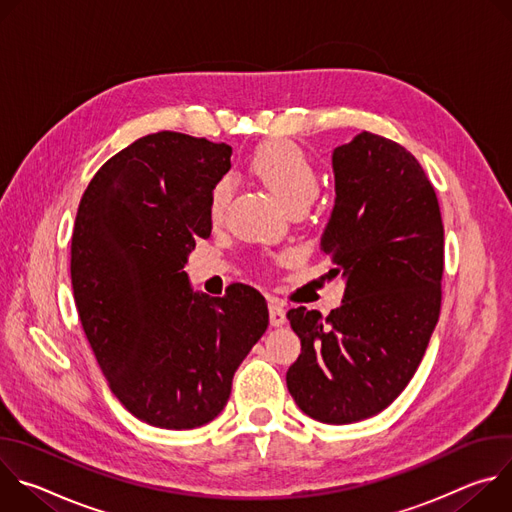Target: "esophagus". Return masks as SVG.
Here are the masks:
<instances>
[{
    "label": "esophagus",
    "mask_w": 512,
    "mask_h": 512,
    "mask_svg": "<svg viewBox=\"0 0 512 512\" xmlns=\"http://www.w3.org/2000/svg\"><path fill=\"white\" fill-rule=\"evenodd\" d=\"M285 320H287L285 310L277 302H271L269 304V322H271V326H283Z\"/></svg>",
    "instance_id": "34e87169"
}]
</instances>
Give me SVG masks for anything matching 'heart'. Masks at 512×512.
Returning a JSON list of instances; mask_svg holds the SVG:
<instances>
[{
	"label": "heart",
	"instance_id": "1",
	"mask_svg": "<svg viewBox=\"0 0 512 512\" xmlns=\"http://www.w3.org/2000/svg\"><path fill=\"white\" fill-rule=\"evenodd\" d=\"M251 172L263 180L289 208L298 204H310L320 188V174L312 156L302 145L289 139L267 141L251 154ZM231 196V184L227 178H218L206 198V214L210 221L223 216Z\"/></svg>",
	"mask_w": 512,
	"mask_h": 512
}]
</instances>
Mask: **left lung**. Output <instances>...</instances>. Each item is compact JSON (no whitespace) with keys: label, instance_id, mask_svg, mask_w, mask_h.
<instances>
[{"label":"left lung","instance_id":"left-lung-1","mask_svg":"<svg viewBox=\"0 0 512 512\" xmlns=\"http://www.w3.org/2000/svg\"><path fill=\"white\" fill-rule=\"evenodd\" d=\"M332 166L320 249L346 279L344 302L326 318L287 312L302 354L285 381L306 415L344 425L381 413L415 375L442 308L444 225L421 164L397 141L362 131Z\"/></svg>","mask_w":512,"mask_h":512}]
</instances>
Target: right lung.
<instances>
[{"label":"right lung","instance_id":"obj_1","mask_svg":"<svg viewBox=\"0 0 512 512\" xmlns=\"http://www.w3.org/2000/svg\"><path fill=\"white\" fill-rule=\"evenodd\" d=\"M231 154L204 137L150 133L99 168L77 210L70 279L85 336L113 395L154 427L192 429L221 413L269 324L255 287L208 298L182 271L210 237L208 190Z\"/></svg>","mask_w":512,"mask_h":512}]
</instances>
